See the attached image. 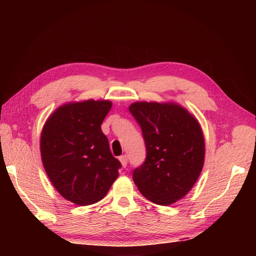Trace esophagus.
Here are the masks:
<instances>
[{
    "mask_svg": "<svg viewBox=\"0 0 256 256\" xmlns=\"http://www.w3.org/2000/svg\"><path fill=\"white\" fill-rule=\"evenodd\" d=\"M118 160H120V162H121V164H122L123 167H126V165H128V156L126 155L120 156Z\"/></svg>",
    "mask_w": 256,
    "mask_h": 256,
    "instance_id": "obj_1",
    "label": "esophagus"
}]
</instances>
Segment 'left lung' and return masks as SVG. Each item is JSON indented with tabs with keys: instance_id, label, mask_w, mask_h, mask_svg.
I'll return each mask as SVG.
<instances>
[{
	"instance_id": "1",
	"label": "left lung",
	"mask_w": 256,
	"mask_h": 256,
	"mask_svg": "<svg viewBox=\"0 0 256 256\" xmlns=\"http://www.w3.org/2000/svg\"><path fill=\"white\" fill-rule=\"evenodd\" d=\"M142 128L146 158L133 172L145 198L170 206L188 194L204 162V138L199 122L176 103L134 102L128 108Z\"/></svg>"
}]
</instances>
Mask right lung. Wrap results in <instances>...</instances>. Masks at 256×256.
<instances>
[{
    "label": "right lung",
    "instance_id": "add662e5",
    "mask_svg": "<svg viewBox=\"0 0 256 256\" xmlns=\"http://www.w3.org/2000/svg\"><path fill=\"white\" fill-rule=\"evenodd\" d=\"M111 106L108 100L67 103L42 128L40 154L47 176L64 199L78 206L104 198L118 176L121 162L101 130Z\"/></svg>",
    "mask_w": 256,
    "mask_h": 256
}]
</instances>
